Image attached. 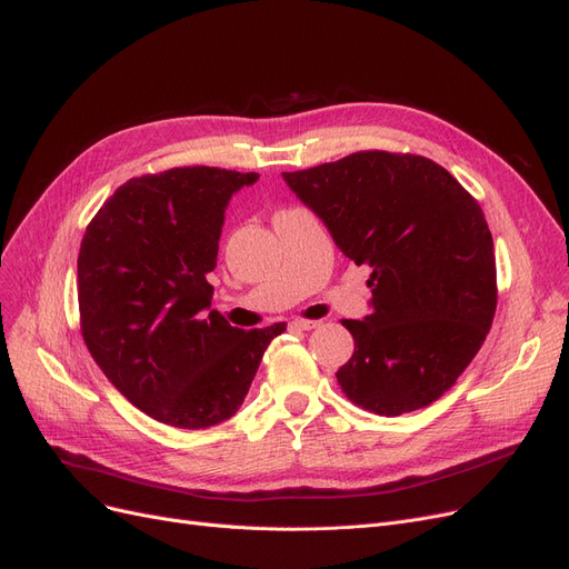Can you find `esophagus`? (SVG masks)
<instances>
[{
	"mask_svg": "<svg viewBox=\"0 0 569 569\" xmlns=\"http://www.w3.org/2000/svg\"><path fill=\"white\" fill-rule=\"evenodd\" d=\"M320 326V320H305V318H295L290 320V328L292 330H313Z\"/></svg>",
	"mask_w": 569,
	"mask_h": 569,
	"instance_id": "1",
	"label": "esophagus"
}]
</instances>
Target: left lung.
<instances>
[{
	"instance_id": "left-lung-1",
	"label": "left lung",
	"mask_w": 569,
	"mask_h": 569,
	"mask_svg": "<svg viewBox=\"0 0 569 569\" xmlns=\"http://www.w3.org/2000/svg\"><path fill=\"white\" fill-rule=\"evenodd\" d=\"M332 234L369 264L372 313L343 320L356 339L337 381L381 416L423 409L472 362L498 307L496 251L477 200L423 156L360 151L283 171Z\"/></svg>"
}]
</instances>
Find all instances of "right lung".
I'll return each mask as SVG.
<instances>
[{"instance_id":"right-lung-1","label":"right lung","mask_w":569,"mask_h":569,"mask_svg":"<svg viewBox=\"0 0 569 569\" xmlns=\"http://www.w3.org/2000/svg\"><path fill=\"white\" fill-rule=\"evenodd\" d=\"M260 174L177 167L122 183L79 251L81 332L126 398L167 426L202 430L241 407L283 323L232 328L211 311L218 239L232 194Z\"/></svg>"}]
</instances>
